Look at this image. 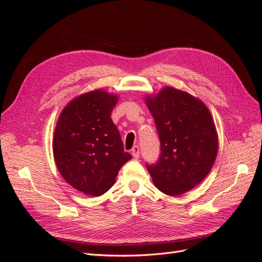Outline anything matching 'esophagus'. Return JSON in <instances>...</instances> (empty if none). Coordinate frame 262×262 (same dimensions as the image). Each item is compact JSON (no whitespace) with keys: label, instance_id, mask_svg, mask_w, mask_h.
I'll use <instances>...</instances> for the list:
<instances>
[{"label":"esophagus","instance_id":"1","mask_svg":"<svg viewBox=\"0 0 262 262\" xmlns=\"http://www.w3.org/2000/svg\"><path fill=\"white\" fill-rule=\"evenodd\" d=\"M132 155L134 158H138L140 155V148L138 145H135L132 149Z\"/></svg>","mask_w":262,"mask_h":262}]
</instances>
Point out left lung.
Here are the masks:
<instances>
[{"label":"left lung","mask_w":262,"mask_h":262,"mask_svg":"<svg viewBox=\"0 0 262 262\" xmlns=\"http://www.w3.org/2000/svg\"><path fill=\"white\" fill-rule=\"evenodd\" d=\"M160 139V157L148 166L154 185L162 193L177 196L207 176L216 158L219 139L208 107L199 98L173 87L147 94Z\"/></svg>","instance_id":"left-lung-1"}]
</instances>
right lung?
<instances>
[{"instance_id": "1", "label": "right lung", "mask_w": 262, "mask_h": 262, "mask_svg": "<svg viewBox=\"0 0 262 262\" xmlns=\"http://www.w3.org/2000/svg\"><path fill=\"white\" fill-rule=\"evenodd\" d=\"M118 101V94L102 89L81 93L66 105L55 127L56 167L69 185L87 195L107 192L132 158L110 118Z\"/></svg>"}]
</instances>
